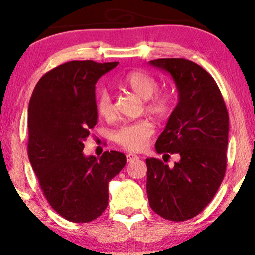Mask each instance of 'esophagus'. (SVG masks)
<instances>
[{
  "label": "esophagus",
  "mask_w": 255,
  "mask_h": 255,
  "mask_svg": "<svg viewBox=\"0 0 255 255\" xmlns=\"http://www.w3.org/2000/svg\"><path fill=\"white\" fill-rule=\"evenodd\" d=\"M139 158L135 154H132V153H128V154L127 155V161L128 162H133L135 161V160H138Z\"/></svg>",
  "instance_id": "obj_1"
}]
</instances>
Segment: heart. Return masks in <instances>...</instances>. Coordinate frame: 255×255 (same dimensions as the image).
Returning <instances> with one entry per match:
<instances>
[{"instance_id": "1", "label": "heart", "mask_w": 255, "mask_h": 255, "mask_svg": "<svg viewBox=\"0 0 255 255\" xmlns=\"http://www.w3.org/2000/svg\"><path fill=\"white\" fill-rule=\"evenodd\" d=\"M123 85L141 100L146 101V109L159 117L166 116L172 108V95L158 93V81L152 75L142 71H132L123 78ZM96 110L101 117L111 120L115 116L113 97L107 89H102L97 95ZM154 133V127L148 121L123 125L115 134V140L128 151L138 152L145 147L149 138Z\"/></svg>"}]
</instances>
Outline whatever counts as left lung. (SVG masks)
Instances as JSON below:
<instances>
[{
  "label": "left lung",
  "instance_id": "obj_1",
  "mask_svg": "<svg viewBox=\"0 0 255 255\" xmlns=\"http://www.w3.org/2000/svg\"><path fill=\"white\" fill-rule=\"evenodd\" d=\"M148 64L168 73L179 94L155 151L180 155L173 167L146 159L149 207L165 219L183 222L210 203L224 179L229 115L215 80L201 66L176 58Z\"/></svg>",
  "mask_w": 255,
  "mask_h": 255
}]
</instances>
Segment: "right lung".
I'll return each mask as SVG.
<instances>
[{
  "label": "right lung",
  "instance_id": "add662e5",
  "mask_svg": "<svg viewBox=\"0 0 255 255\" xmlns=\"http://www.w3.org/2000/svg\"><path fill=\"white\" fill-rule=\"evenodd\" d=\"M118 62L69 61L46 73L27 109L29 160L48 203L61 217L88 223L107 209L109 182L127 156L117 151L83 154L97 124L95 85Z\"/></svg>",
  "mask_w": 255,
  "mask_h": 255
}]
</instances>
